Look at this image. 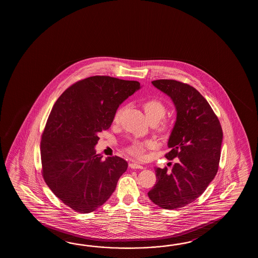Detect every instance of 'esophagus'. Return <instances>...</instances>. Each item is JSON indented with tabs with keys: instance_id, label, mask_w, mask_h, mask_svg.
I'll return each instance as SVG.
<instances>
[{
	"instance_id": "1",
	"label": "esophagus",
	"mask_w": 258,
	"mask_h": 258,
	"mask_svg": "<svg viewBox=\"0 0 258 258\" xmlns=\"http://www.w3.org/2000/svg\"><path fill=\"white\" fill-rule=\"evenodd\" d=\"M129 167L131 168V169H139V170H143L144 169V167H143L142 165L137 164V163H129Z\"/></svg>"
}]
</instances>
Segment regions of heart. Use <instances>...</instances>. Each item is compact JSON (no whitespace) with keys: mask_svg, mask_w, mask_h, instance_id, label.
<instances>
[{"mask_svg":"<svg viewBox=\"0 0 258 258\" xmlns=\"http://www.w3.org/2000/svg\"><path fill=\"white\" fill-rule=\"evenodd\" d=\"M143 110L145 111L146 117L148 121H160L166 113V107L158 99H149L144 101L142 104ZM121 110H119L114 116V121H119V118L121 115ZM170 127V122L165 121L161 124L162 129H168ZM153 143L149 142H133L131 145L126 148V152L128 155L134 158H142L145 149L147 148H152Z\"/></svg>","mask_w":258,"mask_h":258,"instance_id":"b5f03b06","label":"heart"}]
</instances>
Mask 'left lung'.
I'll return each instance as SVG.
<instances>
[{"label":"left lung","mask_w":258,"mask_h":258,"mask_svg":"<svg viewBox=\"0 0 258 258\" xmlns=\"http://www.w3.org/2000/svg\"><path fill=\"white\" fill-rule=\"evenodd\" d=\"M152 84L175 106V124L168 142L170 151L165 157L178 159L170 171L156 169L157 182L148 198L162 209H180L199 198L214 179L223 133L212 108L196 88L170 79Z\"/></svg>","instance_id":"left-lung-1"}]
</instances>
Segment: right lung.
Listing matches in <instances>:
<instances>
[{"label":"right lung","instance_id":"add662e5","mask_svg":"<svg viewBox=\"0 0 258 258\" xmlns=\"http://www.w3.org/2000/svg\"><path fill=\"white\" fill-rule=\"evenodd\" d=\"M139 88L137 81L95 76L72 85L53 105L40 142L42 175L75 211L89 213L102 206L126 171V160L102 159L95 146L118 107Z\"/></svg>","mask_w":258,"mask_h":258}]
</instances>
